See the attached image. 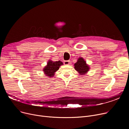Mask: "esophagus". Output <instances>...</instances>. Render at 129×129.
I'll use <instances>...</instances> for the list:
<instances>
[{
	"label": "esophagus",
	"mask_w": 129,
	"mask_h": 129,
	"mask_svg": "<svg viewBox=\"0 0 129 129\" xmlns=\"http://www.w3.org/2000/svg\"><path fill=\"white\" fill-rule=\"evenodd\" d=\"M64 64L66 65H70V60H65L64 62Z\"/></svg>",
	"instance_id": "obj_1"
}]
</instances>
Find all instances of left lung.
I'll use <instances>...</instances> for the list:
<instances>
[{
	"label": "left lung",
	"mask_w": 129,
	"mask_h": 129,
	"mask_svg": "<svg viewBox=\"0 0 129 129\" xmlns=\"http://www.w3.org/2000/svg\"><path fill=\"white\" fill-rule=\"evenodd\" d=\"M74 69L80 75H84L89 71L90 67L83 57H79L77 62L74 64Z\"/></svg>",
	"instance_id": "8db88e82"
}]
</instances>
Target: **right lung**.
Instances as JSON below:
<instances>
[{
	"label": "right lung",
	"mask_w": 129,
	"mask_h": 129,
	"mask_svg": "<svg viewBox=\"0 0 129 129\" xmlns=\"http://www.w3.org/2000/svg\"><path fill=\"white\" fill-rule=\"evenodd\" d=\"M63 65V63L60 60L54 62L52 60H49L47 65L43 68V71L45 75L51 78L55 75V72L59 70V67Z\"/></svg>",
	"instance_id": "add662e5"
}]
</instances>
